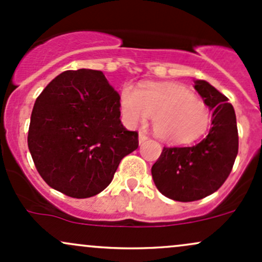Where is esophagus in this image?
I'll return each mask as SVG.
<instances>
[{"mask_svg": "<svg viewBox=\"0 0 262 262\" xmlns=\"http://www.w3.org/2000/svg\"><path fill=\"white\" fill-rule=\"evenodd\" d=\"M145 140H146L145 133H143V132H140V133H139V144H143V143H144Z\"/></svg>", "mask_w": 262, "mask_h": 262, "instance_id": "1", "label": "esophagus"}]
</instances>
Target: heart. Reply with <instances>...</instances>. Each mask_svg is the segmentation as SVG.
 Returning <instances> with one entry per match:
<instances>
[{
    "instance_id": "b5f03b06",
    "label": "heart",
    "mask_w": 262,
    "mask_h": 262,
    "mask_svg": "<svg viewBox=\"0 0 262 262\" xmlns=\"http://www.w3.org/2000/svg\"><path fill=\"white\" fill-rule=\"evenodd\" d=\"M119 104L126 125L134 128L153 117L154 134L170 144L194 142L210 124L205 103L180 84L149 83L142 89L125 84Z\"/></svg>"
}]
</instances>
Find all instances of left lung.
<instances>
[{
    "mask_svg": "<svg viewBox=\"0 0 262 262\" xmlns=\"http://www.w3.org/2000/svg\"><path fill=\"white\" fill-rule=\"evenodd\" d=\"M194 83L212 112L209 134L192 146L164 148L151 166L158 190L169 199L183 203L200 200L216 191L228 179L238 150L234 107L206 80Z\"/></svg>",
    "mask_w": 262,
    "mask_h": 262,
    "instance_id": "1",
    "label": "left lung"
}]
</instances>
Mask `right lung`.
<instances>
[{
    "mask_svg": "<svg viewBox=\"0 0 262 262\" xmlns=\"http://www.w3.org/2000/svg\"><path fill=\"white\" fill-rule=\"evenodd\" d=\"M119 94L103 72L66 71L36 99L28 149L42 179L84 199L111 184L120 160L138 148V133L120 122Z\"/></svg>",
    "mask_w": 262,
    "mask_h": 262,
    "instance_id": "1",
    "label": "right lung"
}]
</instances>
